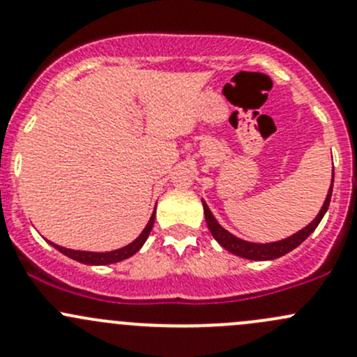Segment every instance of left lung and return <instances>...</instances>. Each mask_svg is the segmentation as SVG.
<instances>
[{
    "mask_svg": "<svg viewBox=\"0 0 357 357\" xmlns=\"http://www.w3.org/2000/svg\"><path fill=\"white\" fill-rule=\"evenodd\" d=\"M332 190H333V178H332V185H330L328 193H326V199L323 202V207L319 208L318 215L309 222L305 228H302L301 231L294 233V235L289 236V238L278 240V242H271V243H255V242H247V240L238 238L233 233H229L228 229L222 228L221 225L218 222V219L214 218V214L211 212L208 205L205 204V200L202 199V204H204V214H205V222L208 226V231L212 233V236L215 238V242L219 243L221 247H225L226 250L231 252V254L238 255V257L243 259H250V261H273V259H278L282 255L289 254V252L294 250L318 228L319 221L323 219V215L326 214L330 205V199H332Z\"/></svg>",
    "mask_w": 357,
    "mask_h": 357,
    "instance_id": "left-lung-1",
    "label": "left lung"
}]
</instances>
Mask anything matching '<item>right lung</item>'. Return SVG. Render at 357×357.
I'll return each mask as SVG.
<instances>
[{"label":"right lung","mask_w":357,"mask_h":357,"mask_svg":"<svg viewBox=\"0 0 357 357\" xmlns=\"http://www.w3.org/2000/svg\"><path fill=\"white\" fill-rule=\"evenodd\" d=\"M153 222H155V208H153L152 215H150V219H149V222H146V226L143 228V231L138 235V238H135L131 243H128L126 247L117 248V250H110V252L72 250V248L60 247V245H56V243H53V242H50V243H52V245L55 247L56 250L62 252L63 255H67V257L74 259V261H77V262H82V264H89V266L114 264V262H121V261H124V259L131 257V255H135L136 252H138L139 248L143 247V243H145L146 238H149L150 231H152Z\"/></svg>","instance_id":"obj_1"}]
</instances>
